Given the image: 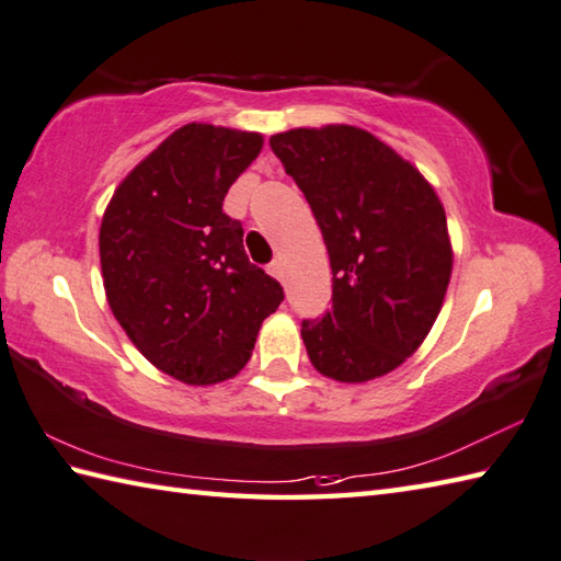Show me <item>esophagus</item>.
Instances as JSON below:
<instances>
[{"label":"esophagus","instance_id":"1","mask_svg":"<svg viewBox=\"0 0 561 561\" xmlns=\"http://www.w3.org/2000/svg\"><path fill=\"white\" fill-rule=\"evenodd\" d=\"M268 273H271V276H273V278H276V280L285 283V266H283V263H280V261H273V263H271V266H268Z\"/></svg>","mask_w":561,"mask_h":561}]
</instances>
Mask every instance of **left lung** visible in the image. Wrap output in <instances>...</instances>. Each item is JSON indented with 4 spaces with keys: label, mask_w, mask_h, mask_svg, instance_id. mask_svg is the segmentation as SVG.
<instances>
[{
    "label": "left lung",
    "mask_w": 561,
    "mask_h": 561,
    "mask_svg": "<svg viewBox=\"0 0 561 561\" xmlns=\"http://www.w3.org/2000/svg\"><path fill=\"white\" fill-rule=\"evenodd\" d=\"M310 203L332 263V310L302 322L312 366L340 383L386 376L425 342L454 251L435 187L371 131L298 126L271 136Z\"/></svg>",
    "instance_id": "left-lung-1"
}]
</instances>
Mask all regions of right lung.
<instances>
[{"instance_id": "add662e5", "label": "right lung", "mask_w": 561, "mask_h": 561, "mask_svg": "<svg viewBox=\"0 0 561 561\" xmlns=\"http://www.w3.org/2000/svg\"><path fill=\"white\" fill-rule=\"evenodd\" d=\"M261 149L259 131L185 124L126 173L102 215L116 322L158 371L187 386L234 378L283 300L278 280L249 261L244 229L221 213Z\"/></svg>"}]
</instances>
